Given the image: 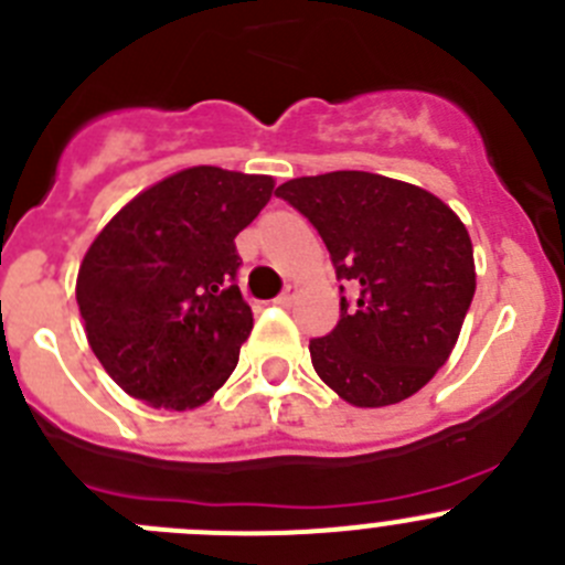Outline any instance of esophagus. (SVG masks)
<instances>
[{"label": "esophagus", "instance_id": "34e87169", "mask_svg": "<svg viewBox=\"0 0 565 565\" xmlns=\"http://www.w3.org/2000/svg\"><path fill=\"white\" fill-rule=\"evenodd\" d=\"M298 292H300V289L295 287V284H289V287L284 289L281 295H278V298H276V303H278V307H292V303H295V298H298Z\"/></svg>", "mask_w": 565, "mask_h": 565}]
</instances>
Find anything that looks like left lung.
Returning <instances> with one entry per match:
<instances>
[{"instance_id":"obj_1","label":"left lung","mask_w":565,"mask_h":565,"mask_svg":"<svg viewBox=\"0 0 565 565\" xmlns=\"http://www.w3.org/2000/svg\"><path fill=\"white\" fill-rule=\"evenodd\" d=\"M276 194L318 228L354 289L334 331L309 342L318 376L354 407L418 393L455 351L477 289L462 220L426 189L373 172L292 178Z\"/></svg>"}]
</instances>
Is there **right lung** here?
Segmentation results:
<instances>
[{"label": "right lung", "mask_w": 565, "mask_h": 565, "mask_svg": "<svg viewBox=\"0 0 565 565\" xmlns=\"http://www.w3.org/2000/svg\"><path fill=\"white\" fill-rule=\"evenodd\" d=\"M270 175L189 167L152 183L94 236L77 307L99 365L156 409H194L239 362L253 312L236 234L273 198Z\"/></svg>", "instance_id": "obj_1"}]
</instances>
